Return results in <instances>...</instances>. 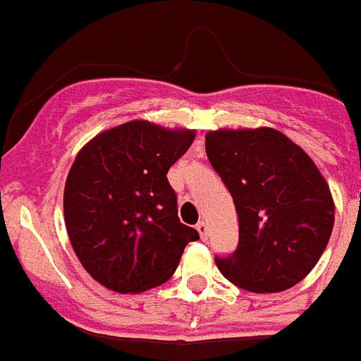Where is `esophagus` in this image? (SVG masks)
<instances>
[{"label": "esophagus", "instance_id": "obj_1", "mask_svg": "<svg viewBox=\"0 0 361 361\" xmlns=\"http://www.w3.org/2000/svg\"><path fill=\"white\" fill-rule=\"evenodd\" d=\"M197 232L201 240H207L208 234H210V228H208V223L207 221H199L197 223Z\"/></svg>", "mask_w": 361, "mask_h": 361}]
</instances>
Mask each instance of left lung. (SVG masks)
<instances>
[{"label":"left lung","instance_id":"1","mask_svg":"<svg viewBox=\"0 0 361 361\" xmlns=\"http://www.w3.org/2000/svg\"><path fill=\"white\" fill-rule=\"evenodd\" d=\"M208 160L234 199L236 251L216 256L232 284L255 293L293 288L314 269L334 227V201L319 169L281 130L207 134Z\"/></svg>","mask_w":361,"mask_h":361}]
</instances>
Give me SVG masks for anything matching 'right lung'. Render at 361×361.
<instances>
[{
    "instance_id": "obj_1",
    "label": "right lung",
    "mask_w": 361,
    "mask_h": 361,
    "mask_svg": "<svg viewBox=\"0 0 361 361\" xmlns=\"http://www.w3.org/2000/svg\"><path fill=\"white\" fill-rule=\"evenodd\" d=\"M195 130L144 120L97 134L80 149L64 186L71 247L94 281L140 293L169 281L199 232L180 223L169 168Z\"/></svg>"
}]
</instances>
